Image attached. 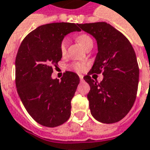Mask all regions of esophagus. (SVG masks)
I'll return each instance as SVG.
<instances>
[{"mask_svg":"<svg viewBox=\"0 0 150 150\" xmlns=\"http://www.w3.org/2000/svg\"><path fill=\"white\" fill-rule=\"evenodd\" d=\"M79 79L82 81V80H83V75H79Z\"/></svg>","mask_w":150,"mask_h":150,"instance_id":"obj_1","label":"esophagus"}]
</instances>
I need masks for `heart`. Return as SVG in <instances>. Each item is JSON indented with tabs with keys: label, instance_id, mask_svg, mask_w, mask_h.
Segmentation results:
<instances>
[{
	"label": "heart",
	"instance_id": "heart-1",
	"mask_svg": "<svg viewBox=\"0 0 150 150\" xmlns=\"http://www.w3.org/2000/svg\"><path fill=\"white\" fill-rule=\"evenodd\" d=\"M78 41L79 42V44L84 48V49H87L88 47L93 45V41L92 38L90 37L89 35H87V34H80L79 35H78ZM67 39L64 38L62 39V40L61 41L60 43V52L62 54H65L66 52H67ZM71 69H73L74 71L77 72H81L85 70L86 65L85 63H83V62H73L71 65Z\"/></svg>",
	"mask_w": 150,
	"mask_h": 150
}]
</instances>
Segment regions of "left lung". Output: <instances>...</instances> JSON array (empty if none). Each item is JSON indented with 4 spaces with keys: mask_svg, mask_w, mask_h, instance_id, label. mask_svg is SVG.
Listing matches in <instances>:
<instances>
[{
    "mask_svg": "<svg viewBox=\"0 0 150 150\" xmlns=\"http://www.w3.org/2000/svg\"><path fill=\"white\" fill-rule=\"evenodd\" d=\"M97 40L98 53L93 67L83 79L91 114L97 121L114 123L123 119L136 100L139 67L132 45L125 35L105 22L79 24ZM102 73L100 83L91 75Z\"/></svg>",
    "mask_w": 150,
    "mask_h": 150,
    "instance_id": "1",
    "label": "left lung"
}]
</instances>
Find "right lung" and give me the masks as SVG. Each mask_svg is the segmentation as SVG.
<instances>
[{
  "instance_id": "right-lung-1",
  "label": "right lung",
  "mask_w": 150,
  "mask_h": 150,
  "mask_svg": "<svg viewBox=\"0 0 150 150\" xmlns=\"http://www.w3.org/2000/svg\"><path fill=\"white\" fill-rule=\"evenodd\" d=\"M79 24L54 23L40 26L21 43L15 60V83L18 96L32 119L45 127L63 124L71 116V101L79 77L66 71L53 79L62 54L60 43L68 33L80 31Z\"/></svg>"
}]
</instances>
